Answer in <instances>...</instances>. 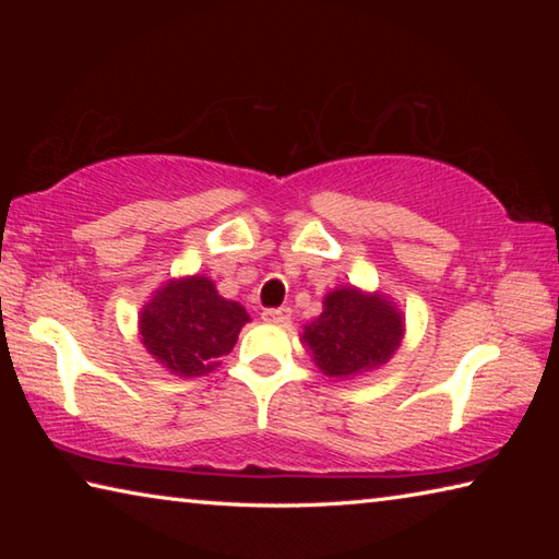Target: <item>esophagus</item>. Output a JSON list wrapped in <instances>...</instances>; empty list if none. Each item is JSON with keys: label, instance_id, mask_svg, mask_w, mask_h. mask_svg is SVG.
<instances>
[{"label": "esophagus", "instance_id": "34e87169", "mask_svg": "<svg viewBox=\"0 0 559 559\" xmlns=\"http://www.w3.org/2000/svg\"><path fill=\"white\" fill-rule=\"evenodd\" d=\"M261 318L266 320V323H278V325H286L290 320V308L281 306V308H266L261 313Z\"/></svg>", "mask_w": 559, "mask_h": 559}]
</instances>
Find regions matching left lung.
<instances>
[{"instance_id": "8db88e82", "label": "left lung", "mask_w": 559, "mask_h": 559, "mask_svg": "<svg viewBox=\"0 0 559 559\" xmlns=\"http://www.w3.org/2000/svg\"><path fill=\"white\" fill-rule=\"evenodd\" d=\"M402 333V316L384 298L337 288L302 340L328 377H349L386 362L400 347Z\"/></svg>"}]
</instances>
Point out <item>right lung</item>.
<instances>
[{"instance_id": "1", "label": "right lung", "mask_w": 559, "mask_h": 559, "mask_svg": "<svg viewBox=\"0 0 559 559\" xmlns=\"http://www.w3.org/2000/svg\"><path fill=\"white\" fill-rule=\"evenodd\" d=\"M246 320L239 302L224 300L210 278L192 276L157 290L140 318V335L167 370L197 377L231 353Z\"/></svg>"}]
</instances>
